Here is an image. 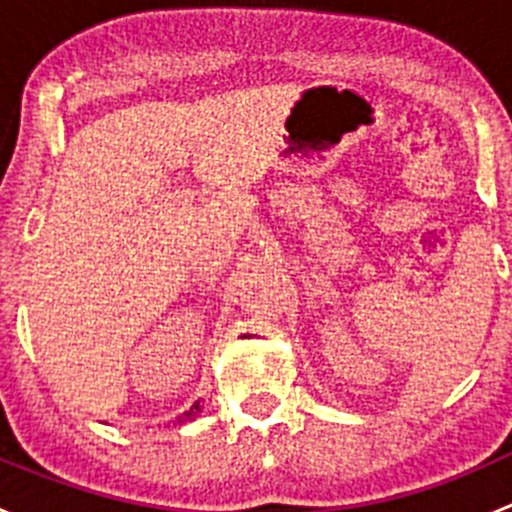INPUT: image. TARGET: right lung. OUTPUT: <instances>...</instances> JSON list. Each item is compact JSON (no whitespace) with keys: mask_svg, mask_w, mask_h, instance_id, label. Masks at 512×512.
<instances>
[{"mask_svg":"<svg viewBox=\"0 0 512 512\" xmlns=\"http://www.w3.org/2000/svg\"><path fill=\"white\" fill-rule=\"evenodd\" d=\"M200 416V401H195L193 406H190L188 411H185V414H180L178 418H175V423L173 426H183V423H188V421H195V418Z\"/></svg>","mask_w":512,"mask_h":512,"instance_id":"add662e5","label":"right lung"}]
</instances>
